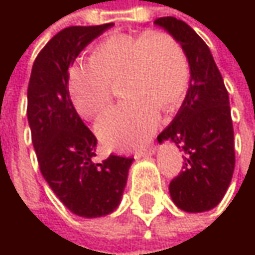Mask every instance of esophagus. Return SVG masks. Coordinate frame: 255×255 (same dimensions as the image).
<instances>
[{
    "instance_id": "esophagus-1",
    "label": "esophagus",
    "mask_w": 255,
    "mask_h": 255,
    "mask_svg": "<svg viewBox=\"0 0 255 255\" xmlns=\"http://www.w3.org/2000/svg\"><path fill=\"white\" fill-rule=\"evenodd\" d=\"M156 152V147L152 144V146H149V147H146V149H140V150H135L134 152V158L135 159H140V158H146V156H150V155H153Z\"/></svg>"
}]
</instances>
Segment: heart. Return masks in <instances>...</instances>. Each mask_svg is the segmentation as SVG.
Here are the masks:
<instances>
[{
    "instance_id": "b5f03b06",
    "label": "heart",
    "mask_w": 255,
    "mask_h": 255,
    "mask_svg": "<svg viewBox=\"0 0 255 255\" xmlns=\"http://www.w3.org/2000/svg\"><path fill=\"white\" fill-rule=\"evenodd\" d=\"M123 79L124 103L105 114L97 126L111 149L143 144L159 126V109L171 111L183 100L190 82L187 54L174 36L162 30L115 33L100 41L88 62L68 71V93L78 112L93 118L112 102L114 82Z\"/></svg>"
}]
</instances>
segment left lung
<instances>
[{"instance_id":"left-lung-1","label":"left lung","mask_w":255,"mask_h":255,"mask_svg":"<svg viewBox=\"0 0 255 255\" xmlns=\"http://www.w3.org/2000/svg\"><path fill=\"white\" fill-rule=\"evenodd\" d=\"M153 23L177 39L190 65L184 102L158 135L184 152V170L171 180L170 195L180 210L204 213L223 199L235 170L229 94L208 45L190 26L171 16Z\"/></svg>"}]
</instances>
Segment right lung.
Segmentation results:
<instances>
[{"label":"right lung","mask_w":255,"mask_h":255,"mask_svg":"<svg viewBox=\"0 0 255 255\" xmlns=\"http://www.w3.org/2000/svg\"><path fill=\"white\" fill-rule=\"evenodd\" d=\"M109 27L71 26L56 33L36 56L27 85V121L41 174L65 207L87 219L118 208L132 164V158L117 155L93 161L97 138L68 93L69 66Z\"/></svg>","instance_id":"right-lung-1"}]
</instances>
